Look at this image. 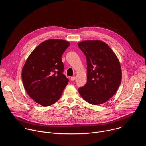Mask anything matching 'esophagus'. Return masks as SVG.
Listing matches in <instances>:
<instances>
[{
	"instance_id": "34e87169",
	"label": "esophagus",
	"mask_w": 146,
	"mask_h": 146,
	"mask_svg": "<svg viewBox=\"0 0 146 146\" xmlns=\"http://www.w3.org/2000/svg\"><path fill=\"white\" fill-rule=\"evenodd\" d=\"M75 79H76V77H75V76L72 77L70 78V80H71V81H74V80H75Z\"/></svg>"
}]
</instances>
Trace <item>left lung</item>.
Here are the masks:
<instances>
[{"instance_id": "8db88e82", "label": "left lung", "mask_w": 146, "mask_h": 146, "mask_svg": "<svg viewBox=\"0 0 146 146\" xmlns=\"http://www.w3.org/2000/svg\"><path fill=\"white\" fill-rule=\"evenodd\" d=\"M78 47L86 56L87 82L78 88L81 97L94 105L109 100L122 80L119 61L111 48L101 40H86Z\"/></svg>"}]
</instances>
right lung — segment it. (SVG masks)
<instances>
[{
    "label": "right lung",
    "instance_id": "1",
    "mask_svg": "<svg viewBox=\"0 0 146 146\" xmlns=\"http://www.w3.org/2000/svg\"><path fill=\"white\" fill-rule=\"evenodd\" d=\"M69 46V41L62 39L46 40L25 62L21 73L25 90L41 106H49L58 101L68 84L61 58Z\"/></svg>",
    "mask_w": 146,
    "mask_h": 146
}]
</instances>
